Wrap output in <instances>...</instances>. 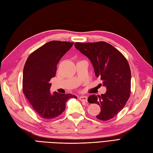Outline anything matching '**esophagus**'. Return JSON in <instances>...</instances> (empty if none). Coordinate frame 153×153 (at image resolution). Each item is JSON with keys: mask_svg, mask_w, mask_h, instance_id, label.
Here are the masks:
<instances>
[{"mask_svg": "<svg viewBox=\"0 0 153 153\" xmlns=\"http://www.w3.org/2000/svg\"><path fill=\"white\" fill-rule=\"evenodd\" d=\"M79 100L82 102H86L87 101V97L86 96H79Z\"/></svg>", "mask_w": 153, "mask_h": 153, "instance_id": "34e87169", "label": "esophagus"}]
</instances>
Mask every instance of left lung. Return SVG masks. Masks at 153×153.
Wrapping results in <instances>:
<instances>
[{
    "instance_id": "1",
    "label": "left lung",
    "mask_w": 153,
    "mask_h": 153,
    "mask_svg": "<svg viewBox=\"0 0 153 153\" xmlns=\"http://www.w3.org/2000/svg\"><path fill=\"white\" fill-rule=\"evenodd\" d=\"M74 46L88 58L96 76L106 87L105 94L90 96L88 102L100 106L101 111L96 116L98 120H110L122 110L129 98L131 74L128 62L121 52L106 42H76Z\"/></svg>"
}]
</instances>
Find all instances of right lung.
I'll use <instances>...</instances> for the list:
<instances>
[{
	"mask_svg": "<svg viewBox=\"0 0 153 153\" xmlns=\"http://www.w3.org/2000/svg\"><path fill=\"white\" fill-rule=\"evenodd\" d=\"M73 43L51 41L34 51L27 58L23 71V92L33 110L44 119H53L65 110L71 94L50 92L51 79L55 76L57 65Z\"/></svg>",
	"mask_w": 153,
	"mask_h": 153,
	"instance_id": "1",
	"label": "right lung"
}]
</instances>
